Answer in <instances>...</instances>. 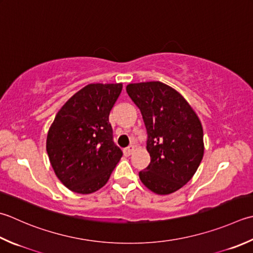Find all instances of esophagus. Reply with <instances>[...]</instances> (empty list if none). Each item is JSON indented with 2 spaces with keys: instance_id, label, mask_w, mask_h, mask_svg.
Wrapping results in <instances>:
<instances>
[{
  "instance_id": "1",
  "label": "esophagus",
  "mask_w": 253,
  "mask_h": 253,
  "mask_svg": "<svg viewBox=\"0 0 253 253\" xmlns=\"http://www.w3.org/2000/svg\"><path fill=\"white\" fill-rule=\"evenodd\" d=\"M132 151H133V147L129 146V147H127V148H125V149H124V155H125V156H130L131 153H132Z\"/></svg>"
}]
</instances>
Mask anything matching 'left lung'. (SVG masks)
Here are the masks:
<instances>
[{
  "label": "left lung",
  "instance_id": "8db88e82",
  "mask_svg": "<svg viewBox=\"0 0 253 253\" xmlns=\"http://www.w3.org/2000/svg\"><path fill=\"white\" fill-rule=\"evenodd\" d=\"M126 91L147 130L150 163L140 180L157 194H171L192 179L203 159L202 124L185 98L165 83H132Z\"/></svg>",
  "mask_w": 253,
  "mask_h": 253
}]
</instances>
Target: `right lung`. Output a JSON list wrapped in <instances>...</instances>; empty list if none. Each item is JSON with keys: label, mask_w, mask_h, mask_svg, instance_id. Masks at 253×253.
Wrapping results in <instances>:
<instances>
[{"label": "right lung", "mask_w": 253, "mask_h": 253, "mask_svg": "<svg viewBox=\"0 0 253 253\" xmlns=\"http://www.w3.org/2000/svg\"><path fill=\"white\" fill-rule=\"evenodd\" d=\"M122 88V83L88 84L69 98L49 128V160L72 192L100 190L121 160L123 151L113 140L108 116Z\"/></svg>", "instance_id": "obj_1"}]
</instances>
